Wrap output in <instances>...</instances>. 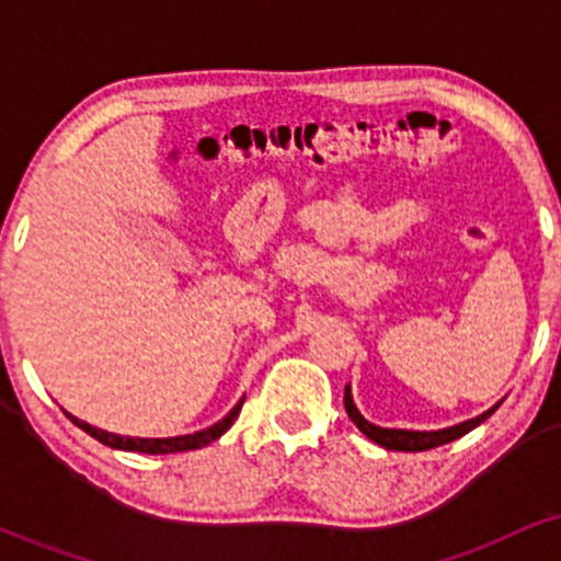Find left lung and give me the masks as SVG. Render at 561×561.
I'll return each instance as SVG.
<instances>
[{
  "label": "left lung",
  "mask_w": 561,
  "mask_h": 561,
  "mask_svg": "<svg viewBox=\"0 0 561 561\" xmlns=\"http://www.w3.org/2000/svg\"><path fill=\"white\" fill-rule=\"evenodd\" d=\"M495 409H499V405H493L491 411H485V414L478 416V420H469L465 424H456V427H448V430H437V433H414V430H388V427H377V424L366 422L364 416L358 414L356 403H353L351 388H345V411H347V416H351V420H353V424H356V427L362 430V433L369 437V440H375L377 446H382V448H388V450H411V454H416V450H430V448H437V446H446V443L456 440V437L467 435L469 430H474L480 422H485Z\"/></svg>",
  "instance_id": "8db88e82"
}]
</instances>
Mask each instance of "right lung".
Returning a JSON list of instances; mask_svg holds the SVG:
<instances>
[{
	"instance_id": "add662e5",
	"label": "right lung",
	"mask_w": 561,
	"mask_h": 561,
	"mask_svg": "<svg viewBox=\"0 0 561 561\" xmlns=\"http://www.w3.org/2000/svg\"><path fill=\"white\" fill-rule=\"evenodd\" d=\"M240 409H242V401L237 403L221 422L214 424V427L199 430V433H195V435H179V437H121V435L105 433V430H96V427H92V424L76 420V416H70V414L68 416L73 420L76 427H81L83 433L92 435L94 440L102 443V446H111L118 450H139V454H179V450H195V448H203V446H208V443L218 440V437H221L231 427V424H234Z\"/></svg>"
}]
</instances>
